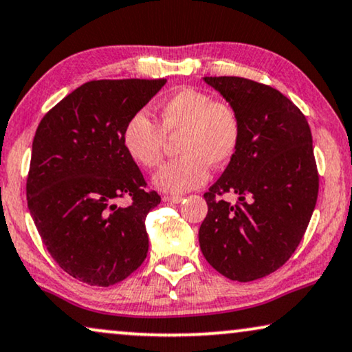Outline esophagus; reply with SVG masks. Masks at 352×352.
I'll return each instance as SVG.
<instances>
[{"label":"esophagus","mask_w":352,"mask_h":352,"mask_svg":"<svg viewBox=\"0 0 352 352\" xmlns=\"http://www.w3.org/2000/svg\"><path fill=\"white\" fill-rule=\"evenodd\" d=\"M164 201H166V203H173V204H179V203H182V201H184V196H173V195H164V198H162Z\"/></svg>","instance_id":"34e87169"}]
</instances>
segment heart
<instances>
[{
    "instance_id": "heart-1",
    "label": "heart",
    "mask_w": 352,
    "mask_h": 352,
    "mask_svg": "<svg viewBox=\"0 0 352 352\" xmlns=\"http://www.w3.org/2000/svg\"><path fill=\"white\" fill-rule=\"evenodd\" d=\"M241 117L232 102L215 100L209 93L184 88L161 106V125L138 111L122 133L125 151L138 166L161 164L167 137H179L173 159L154 175L156 188L180 195L199 188L209 179V166L223 167L235 157L241 143Z\"/></svg>"
}]
</instances>
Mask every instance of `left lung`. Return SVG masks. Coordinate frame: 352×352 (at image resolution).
Returning a JSON list of instances; mask_svg holds the SVG:
<instances>
[{"mask_svg":"<svg viewBox=\"0 0 352 352\" xmlns=\"http://www.w3.org/2000/svg\"><path fill=\"white\" fill-rule=\"evenodd\" d=\"M241 117V143L204 193L199 227L206 261L223 277L252 282L287 262L306 232L318 172L306 117L278 90L243 77H204ZM239 195L236 205L219 198Z\"/></svg>","mask_w":352,"mask_h":352,"instance_id":"left-lung-1","label":"left lung"}]
</instances>
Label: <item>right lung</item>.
<instances>
[{
    "mask_svg": "<svg viewBox=\"0 0 352 352\" xmlns=\"http://www.w3.org/2000/svg\"><path fill=\"white\" fill-rule=\"evenodd\" d=\"M166 78L91 80L46 112L32 144L27 204L51 257L93 287L127 278L148 254L144 219L161 203L122 143ZM130 197L122 208L115 201Z\"/></svg>",
    "mask_w": 352,
    "mask_h": 352,
    "instance_id": "1",
    "label": "right lung"
}]
</instances>
